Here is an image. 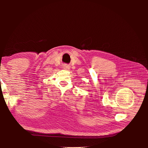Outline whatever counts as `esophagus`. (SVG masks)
<instances>
[{
	"mask_svg": "<svg viewBox=\"0 0 148 148\" xmlns=\"http://www.w3.org/2000/svg\"><path fill=\"white\" fill-rule=\"evenodd\" d=\"M62 69H63L64 70H69V69H70V66L68 64H65L63 65V66H62Z\"/></svg>",
	"mask_w": 148,
	"mask_h": 148,
	"instance_id": "obj_1",
	"label": "esophagus"
}]
</instances>
